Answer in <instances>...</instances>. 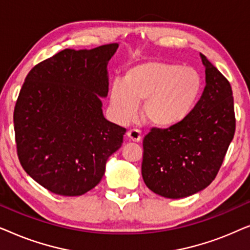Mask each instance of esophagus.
<instances>
[{
    "label": "esophagus",
    "mask_w": 250,
    "mask_h": 250,
    "mask_svg": "<svg viewBox=\"0 0 250 250\" xmlns=\"http://www.w3.org/2000/svg\"><path fill=\"white\" fill-rule=\"evenodd\" d=\"M127 136L128 139L131 140L133 142H140L142 140V135H141V132L139 131V129H129L127 132Z\"/></svg>",
    "instance_id": "1"
}]
</instances>
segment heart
<instances>
[{
  "label": "heart",
  "instance_id": "heart-1",
  "mask_svg": "<svg viewBox=\"0 0 250 250\" xmlns=\"http://www.w3.org/2000/svg\"><path fill=\"white\" fill-rule=\"evenodd\" d=\"M203 91V78L193 68L166 61H146L125 71L110 88V105L121 121L135 115L157 127L180 125L192 114Z\"/></svg>",
  "mask_w": 250,
  "mask_h": 250
}]
</instances>
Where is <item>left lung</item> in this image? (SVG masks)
Wrapping results in <instances>:
<instances>
[{
  "label": "left lung",
  "instance_id": "1",
  "mask_svg": "<svg viewBox=\"0 0 250 250\" xmlns=\"http://www.w3.org/2000/svg\"><path fill=\"white\" fill-rule=\"evenodd\" d=\"M200 57L206 86L192 114L173 127H152L143 139V181L170 199L189 197L213 182L235 131L231 85L204 54Z\"/></svg>",
  "mask_w": 250,
  "mask_h": 250
}]
</instances>
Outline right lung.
Masks as SVG:
<instances>
[{
  "label": "right lung",
  "mask_w": 250,
  "mask_h": 250,
  "mask_svg": "<svg viewBox=\"0 0 250 250\" xmlns=\"http://www.w3.org/2000/svg\"><path fill=\"white\" fill-rule=\"evenodd\" d=\"M118 44L64 49L32 68L17 99V153L25 172L51 192L81 196L97 186L126 128L107 121V64Z\"/></svg>",
  "instance_id": "obj_1"
}]
</instances>
